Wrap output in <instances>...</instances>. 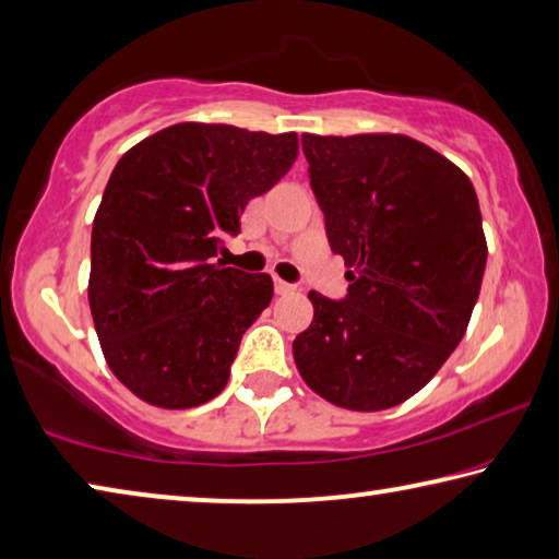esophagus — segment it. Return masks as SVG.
<instances>
[{"label": "esophagus", "mask_w": 559, "mask_h": 559, "mask_svg": "<svg viewBox=\"0 0 559 559\" xmlns=\"http://www.w3.org/2000/svg\"><path fill=\"white\" fill-rule=\"evenodd\" d=\"M273 286H276L278 296H288V293H296L298 290L296 283H286V281H281V278H276V283H273Z\"/></svg>", "instance_id": "1"}]
</instances>
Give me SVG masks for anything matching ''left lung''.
I'll use <instances>...</instances> for the list:
<instances>
[{
    "mask_svg": "<svg viewBox=\"0 0 559 559\" xmlns=\"http://www.w3.org/2000/svg\"><path fill=\"white\" fill-rule=\"evenodd\" d=\"M310 187L343 300L310 290L313 323L293 340L306 384L353 412L409 400L466 333L488 246L471 179L429 145L392 132L302 135Z\"/></svg>",
    "mask_w": 559,
    "mask_h": 559,
    "instance_id": "1",
    "label": "left lung"
}]
</instances>
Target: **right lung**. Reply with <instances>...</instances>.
I'll use <instances>...</instances> for the list:
<instances>
[{
	"label": "right lung",
	"mask_w": 559,
	"mask_h": 559,
	"mask_svg": "<svg viewBox=\"0 0 559 559\" xmlns=\"http://www.w3.org/2000/svg\"><path fill=\"white\" fill-rule=\"evenodd\" d=\"M296 157V132L177 122L118 159L93 219L88 302L108 367L143 402L189 409L229 382L273 281L212 259Z\"/></svg>",
	"instance_id": "obj_1"
}]
</instances>
